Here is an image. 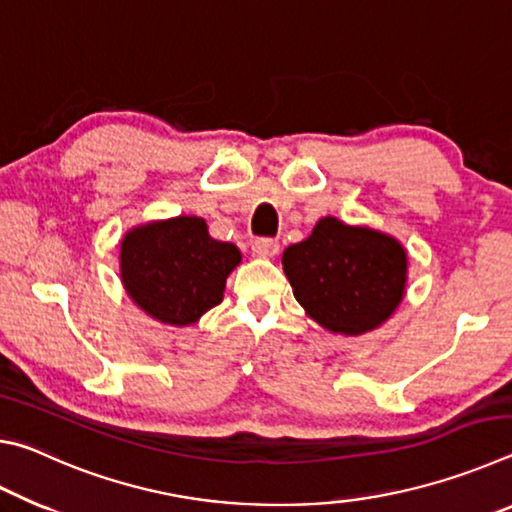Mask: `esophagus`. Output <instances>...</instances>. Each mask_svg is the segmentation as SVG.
I'll use <instances>...</instances> for the list:
<instances>
[{
	"mask_svg": "<svg viewBox=\"0 0 512 512\" xmlns=\"http://www.w3.org/2000/svg\"><path fill=\"white\" fill-rule=\"evenodd\" d=\"M277 253H280V244H277L275 239H257L253 244V255L255 257L268 259V257H275Z\"/></svg>",
	"mask_w": 512,
	"mask_h": 512,
	"instance_id": "obj_1",
	"label": "esophagus"
}]
</instances>
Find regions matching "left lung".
<instances>
[{"label": "left lung", "mask_w": 512, "mask_h": 512, "mask_svg": "<svg viewBox=\"0 0 512 512\" xmlns=\"http://www.w3.org/2000/svg\"><path fill=\"white\" fill-rule=\"evenodd\" d=\"M293 296L327 332L363 336L400 307L409 255L393 235L323 216L311 235L282 255Z\"/></svg>", "instance_id": "1"}]
</instances>
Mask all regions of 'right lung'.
<instances>
[{"instance_id":"obj_1","label":"right lung","mask_w":512,"mask_h":512,"mask_svg":"<svg viewBox=\"0 0 512 512\" xmlns=\"http://www.w3.org/2000/svg\"><path fill=\"white\" fill-rule=\"evenodd\" d=\"M241 264L235 244L210 237L201 216H171L126 230L121 284L146 316L189 327L223 300L225 280Z\"/></svg>"}]
</instances>
